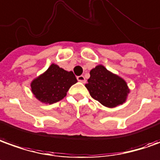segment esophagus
I'll use <instances>...</instances> for the list:
<instances>
[{"label": "esophagus", "mask_w": 160, "mask_h": 160, "mask_svg": "<svg viewBox=\"0 0 160 160\" xmlns=\"http://www.w3.org/2000/svg\"><path fill=\"white\" fill-rule=\"evenodd\" d=\"M78 80L81 82H85V81H86L85 78L83 76H79V77H78Z\"/></svg>", "instance_id": "obj_1"}]
</instances>
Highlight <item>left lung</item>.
I'll use <instances>...</instances> for the list:
<instances>
[{
	"label": "left lung",
	"instance_id": "left-lung-1",
	"mask_svg": "<svg viewBox=\"0 0 160 160\" xmlns=\"http://www.w3.org/2000/svg\"><path fill=\"white\" fill-rule=\"evenodd\" d=\"M90 75L85 87L91 97L103 106L115 108L126 102L130 89L124 78L102 64L91 69Z\"/></svg>",
	"mask_w": 160,
	"mask_h": 160
}]
</instances>
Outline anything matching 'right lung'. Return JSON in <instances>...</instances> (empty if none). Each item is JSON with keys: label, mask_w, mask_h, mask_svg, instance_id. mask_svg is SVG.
<instances>
[{"label": "right lung", "mask_w": 160, "mask_h": 160, "mask_svg": "<svg viewBox=\"0 0 160 160\" xmlns=\"http://www.w3.org/2000/svg\"><path fill=\"white\" fill-rule=\"evenodd\" d=\"M78 82L72 71H67L56 63L34 78L30 83L31 91L37 100L52 104L63 98L69 89Z\"/></svg>", "instance_id": "add662e5"}]
</instances>
